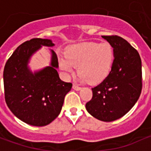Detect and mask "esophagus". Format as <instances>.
I'll list each match as a JSON object with an SVG mask.
<instances>
[{
	"instance_id": "34e87169",
	"label": "esophagus",
	"mask_w": 151,
	"mask_h": 151,
	"mask_svg": "<svg viewBox=\"0 0 151 151\" xmlns=\"http://www.w3.org/2000/svg\"><path fill=\"white\" fill-rule=\"evenodd\" d=\"M73 90H75V91H79V90H81V87H79L78 86H77V85H73Z\"/></svg>"
}]
</instances>
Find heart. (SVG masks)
<instances>
[{
  "label": "heart",
  "instance_id": "b5f03b06",
  "mask_svg": "<svg viewBox=\"0 0 151 151\" xmlns=\"http://www.w3.org/2000/svg\"><path fill=\"white\" fill-rule=\"evenodd\" d=\"M113 58L114 50L108 43L89 42L70 47L66 55L59 56V65L68 75H73L78 67L79 80L95 85L108 75Z\"/></svg>",
  "mask_w": 151,
  "mask_h": 151
}]
</instances>
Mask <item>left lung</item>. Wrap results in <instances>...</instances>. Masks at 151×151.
<instances>
[{
    "label": "left lung",
    "instance_id": "8db88e82",
    "mask_svg": "<svg viewBox=\"0 0 151 151\" xmlns=\"http://www.w3.org/2000/svg\"><path fill=\"white\" fill-rule=\"evenodd\" d=\"M114 50L109 74L92 88V99L86 104L89 113L110 122L124 116L138 100L142 88V60L134 47L117 35L102 36Z\"/></svg>",
    "mask_w": 151,
    "mask_h": 151
}]
</instances>
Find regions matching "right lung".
I'll use <instances>...</instances> for the list:
<instances>
[{
    "mask_svg": "<svg viewBox=\"0 0 151 151\" xmlns=\"http://www.w3.org/2000/svg\"><path fill=\"white\" fill-rule=\"evenodd\" d=\"M51 40L32 39L17 47L5 64L3 79L6 104L15 116L34 126H44L59 116L72 83L60 80L57 56L51 50L49 66L32 72L28 64L42 46L53 47Z\"/></svg>",
    "mask_w": 151,
    "mask_h": 151,
    "instance_id": "1",
    "label": "right lung"
}]
</instances>
